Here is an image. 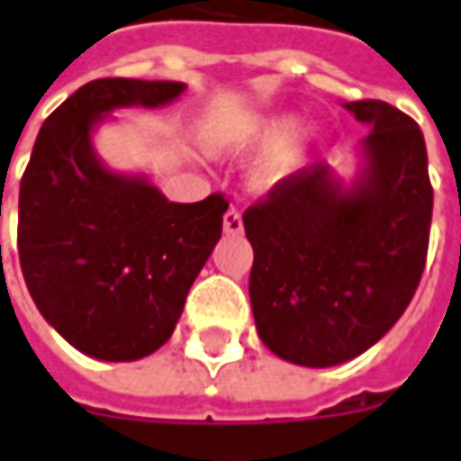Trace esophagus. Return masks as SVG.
Wrapping results in <instances>:
<instances>
[{
  "label": "esophagus",
  "instance_id": "obj_1",
  "mask_svg": "<svg viewBox=\"0 0 461 461\" xmlns=\"http://www.w3.org/2000/svg\"><path fill=\"white\" fill-rule=\"evenodd\" d=\"M244 224H242V214L237 212V209H230L227 214H224V231L231 234V237H237V234H242Z\"/></svg>",
  "mask_w": 461,
  "mask_h": 461
}]
</instances>
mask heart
Returning a JSON list of instances; mask_svg holds the SVG:
<instances>
[{"label": "heart", "mask_w": 461, "mask_h": 461, "mask_svg": "<svg viewBox=\"0 0 461 461\" xmlns=\"http://www.w3.org/2000/svg\"><path fill=\"white\" fill-rule=\"evenodd\" d=\"M322 140L321 125L300 123L293 111L252 113L206 133V146L217 153L267 146L249 171V184L259 194H270L293 181L315 158Z\"/></svg>", "instance_id": "obj_1"}]
</instances>
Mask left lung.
<instances>
[{
    "label": "left lung",
    "instance_id": "left-lung-1",
    "mask_svg": "<svg viewBox=\"0 0 461 461\" xmlns=\"http://www.w3.org/2000/svg\"><path fill=\"white\" fill-rule=\"evenodd\" d=\"M343 108L371 128L353 178L318 161L244 212L257 333L308 368L375 346L409 308L427 262L434 191L419 125L384 100Z\"/></svg>",
    "mask_w": 461,
    "mask_h": 461
}]
</instances>
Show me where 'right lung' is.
<instances>
[{"mask_svg":"<svg viewBox=\"0 0 461 461\" xmlns=\"http://www.w3.org/2000/svg\"><path fill=\"white\" fill-rule=\"evenodd\" d=\"M174 80H93L47 118L20 184V265L34 305L73 348L139 361L171 338L221 237L227 199L168 202L146 174L103 164L93 136L121 108H161Z\"/></svg>","mask_w":461,"mask_h":461,"instance_id":"obj_1","label":"right lung"}]
</instances>
